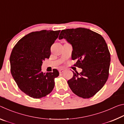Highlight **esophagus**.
<instances>
[{"label": "esophagus", "mask_w": 124, "mask_h": 124, "mask_svg": "<svg viewBox=\"0 0 124 124\" xmlns=\"http://www.w3.org/2000/svg\"><path fill=\"white\" fill-rule=\"evenodd\" d=\"M64 69H63V68L60 69V70H59V72H60V73H63V72H64Z\"/></svg>", "instance_id": "obj_1"}]
</instances>
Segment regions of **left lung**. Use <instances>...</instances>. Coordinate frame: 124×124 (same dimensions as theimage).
<instances>
[{"mask_svg": "<svg viewBox=\"0 0 124 124\" xmlns=\"http://www.w3.org/2000/svg\"><path fill=\"white\" fill-rule=\"evenodd\" d=\"M60 40L64 39L72 45L74 64L83 70L81 73L73 72L68 81L71 90L83 98L92 97L103 86L107 80L110 55L108 46L101 35L89 29H67L61 32Z\"/></svg>", "mask_w": 124, "mask_h": 124, "instance_id": "8db88e82", "label": "left lung"}]
</instances>
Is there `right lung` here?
<instances>
[{
    "instance_id": "right-lung-1",
    "label": "right lung",
    "mask_w": 124,
    "mask_h": 124,
    "mask_svg": "<svg viewBox=\"0 0 124 124\" xmlns=\"http://www.w3.org/2000/svg\"><path fill=\"white\" fill-rule=\"evenodd\" d=\"M60 31L43 30L25 35L12 49L10 57L11 73L18 87L34 98L46 96L53 90L58 71L44 73L43 61L49 58L50 48Z\"/></svg>"
}]
</instances>
